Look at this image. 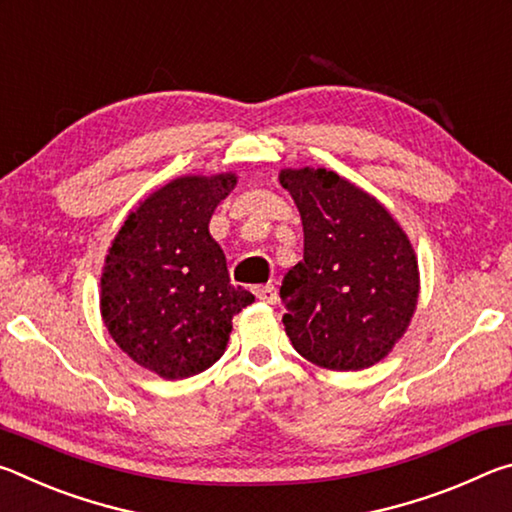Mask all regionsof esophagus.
<instances>
[{"mask_svg":"<svg viewBox=\"0 0 512 512\" xmlns=\"http://www.w3.org/2000/svg\"><path fill=\"white\" fill-rule=\"evenodd\" d=\"M253 293L259 302H266V305H275L277 302V289L273 284H259V287L253 289Z\"/></svg>","mask_w":512,"mask_h":512,"instance_id":"34e87169","label":"esophagus"}]
</instances>
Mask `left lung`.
<instances>
[{
    "instance_id": "obj_1",
    "label": "left lung",
    "mask_w": 512,
    "mask_h": 512,
    "mask_svg": "<svg viewBox=\"0 0 512 512\" xmlns=\"http://www.w3.org/2000/svg\"><path fill=\"white\" fill-rule=\"evenodd\" d=\"M298 205L305 255L284 275L282 323L307 361L363 370L393 350L420 293L418 257L377 198L327 169H282Z\"/></svg>"
}]
</instances>
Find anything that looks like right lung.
I'll return each mask as SVG.
<instances>
[{
    "label": "right lung",
    "instance_id": "right-lung-1",
    "mask_svg": "<svg viewBox=\"0 0 512 512\" xmlns=\"http://www.w3.org/2000/svg\"><path fill=\"white\" fill-rule=\"evenodd\" d=\"M235 173L183 176L153 192L121 225L101 273V316L121 350L162 379L219 361L232 316L255 296L232 287L210 219Z\"/></svg>",
    "mask_w": 512,
    "mask_h": 512
}]
</instances>
